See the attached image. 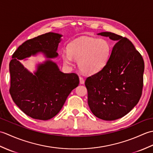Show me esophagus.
<instances>
[{"mask_svg": "<svg viewBox=\"0 0 153 153\" xmlns=\"http://www.w3.org/2000/svg\"><path fill=\"white\" fill-rule=\"evenodd\" d=\"M79 83H80V84H84V83H85L84 79L82 77H79Z\"/></svg>", "mask_w": 153, "mask_h": 153, "instance_id": "1", "label": "esophagus"}]
</instances>
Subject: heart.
<instances>
[{"label":"heart","instance_id":"b5f03b06","mask_svg":"<svg viewBox=\"0 0 153 153\" xmlns=\"http://www.w3.org/2000/svg\"><path fill=\"white\" fill-rule=\"evenodd\" d=\"M110 54L111 45L108 40L82 37L68 45V53H63L62 58L67 66H72L73 59L77 60L82 72L93 75L106 66Z\"/></svg>","mask_w":153,"mask_h":153}]
</instances>
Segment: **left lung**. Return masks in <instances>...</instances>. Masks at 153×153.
<instances>
[{
	"label": "left lung",
	"mask_w": 153,
	"mask_h": 153,
	"mask_svg": "<svg viewBox=\"0 0 153 153\" xmlns=\"http://www.w3.org/2000/svg\"><path fill=\"white\" fill-rule=\"evenodd\" d=\"M97 35L116 43L106 66L85 80L88 105L97 118L111 121L122 118L138 103L143 86L144 61L127 38L111 32Z\"/></svg>",
	"instance_id": "left-lung-1"
}]
</instances>
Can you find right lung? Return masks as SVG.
Returning <instances> with one entry per match:
<instances>
[{
	"instance_id": "add662e5",
	"label": "right lung",
	"mask_w": 153,
	"mask_h": 153,
	"mask_svg": "<svg viewBox=\"0 0 153 153\" xmlns=\"http://www.w3.org/2000/svg\"><path fill=\"white\" fill-rule=\"evenodd\" d=\"M62 35L49 32L27 40L12 55L9 64L10 93L22 111L31 118L49 120L62 108L71 91L79 85L77 75L64 74L52 59L58 56L57 50ZM41 53L46 60L37 65L33 73L25 68L22 59Z\"/></svg>"
}]
</instances>
